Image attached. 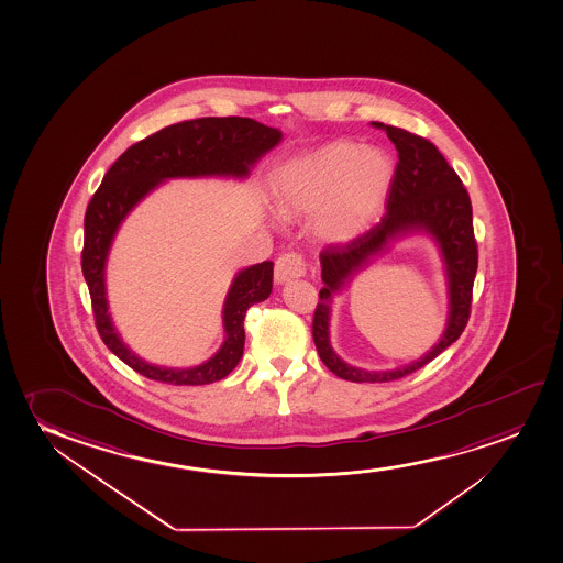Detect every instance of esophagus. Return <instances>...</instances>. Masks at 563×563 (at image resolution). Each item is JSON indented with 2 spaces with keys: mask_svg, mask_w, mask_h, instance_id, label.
<instances>
[{
  "mask_svg": "<svg viewBox=\"0 0 563 563\" xmlns=\"http://www.w3.org/2000/svg\"><path fill=\"white\" fill-rule=\"evenodd\" d=\"M306 273V260L298 252H286L275 262V280L283 285L286 280L303 277Z\"/></svg>",
  "mask_w": 563,
  "mask_h": 563,
  "instance_id": "1",
  "label": "esophagus"
}]
</instances>
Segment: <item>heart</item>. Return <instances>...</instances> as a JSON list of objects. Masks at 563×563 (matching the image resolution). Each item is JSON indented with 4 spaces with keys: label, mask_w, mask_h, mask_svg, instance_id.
<instances>
[{
    "label": "heart",
    "mask_w": 563,
    "mask_h": 563,
    "mask_svg": "<svg viewBox=\"0 0 563 563\" xmlns=\"http://www.w3.org/2000/svg\"><path fill=\"white\" fill-rule=\"evenodd\" d=\"M391 156L353 141H334L294 162L278 183V210L286 218L314 212V234L347 242L380 212L394 183Z\"/></svg>",
    "instance_id": "obj_1"
}]
</instances>
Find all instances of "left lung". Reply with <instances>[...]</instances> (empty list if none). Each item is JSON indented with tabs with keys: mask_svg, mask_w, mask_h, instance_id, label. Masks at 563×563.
<instances>
[{
	"mask_svg": "<svg viewBox=\"0 0 563 563\" xmlns=\"http://www.w3.org/2000/svg\"><path fill=\"white\" fill-rule=\"evenodd\" d=\"M394 141L399 162L386 198L380 223L347 242H332L321 252L322 283L314 307L313 340L319 357L330 373L350 382H394L412 374L438 357L466 329L472 309L477 242H475L472 202L461 177L456 176L438 146L402 128L373 122ZM410 228H423L440 242L448 263L452 311L446 334L420 362L387 374H366L345 366L328 342L329 300L342 283L361 269L367 257L377 253L389 238Z\"/></svg>",
	"mask_w": 563,
	"mask_h": 563,
	"instance_id": "left-lung-1",
	"label": "left lung"
}]
</instances>
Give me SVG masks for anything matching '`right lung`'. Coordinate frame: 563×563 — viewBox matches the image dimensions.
Here are the masks:
<instances>
[{"instance_id":"1","label":"right lung","mask_w":563,"mask_h":563,"mask_svg":"<svg viewBox=\"0 0 563 563\" xmlns=\"http://www.w3.org/2000/svg\"><path fill=\"white\" fill-rule=\"evenodd\" d=\"M283 140L277 128L260 124L252 118H197L168 125L137 141L118 158L84 218L81 273L88 283L96 327L104 345L135 373L148 380L174 386H202L225 378L239 365L244 350V317L250 306L269 298L273 262L257 263L241 271L227 294L223 307L225 342L205 365L195 368H162L141 361L125 347L110 322L104 298V262L118 225L133 206L169 177L236 176L249 174L254 162Z\"/></svg>"}]
</instances>
